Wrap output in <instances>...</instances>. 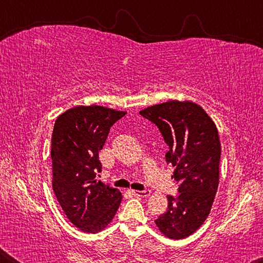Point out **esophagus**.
I'll list each match as a JSON object with an SVG mask.
<instances>
[{
	"mask_svg": "<svg viewBox=\"0 0 263 263\" xmlns=\"http://www.w3.org/2000/svg\"><path fill=\"white\" fill-rule=\"evenodd\" d=\"M132 193L136 196H139V197H148L151 195L149 190H132Z\"/></svg>",
	"mask_w": 263,
	"mask_h": 263,
	"instance_id": "34e87169",
	"label": "esophagus"
}]
</instances>
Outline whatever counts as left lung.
Returning a JSON list of instances; mask_svg holds the SVG:
<instances>
[{
    "label": "left lung",
    "instance_id": "obj_1",
    "mask_svg": "<svg viewBox=\"0 0 263 263\" xmlns=\"http://www.w3.org/2000/svg\"><path fill=\"white\" fill-rule=\"evenodd\" d=\"M161 132L175 167L179 196H167L168 208L155 224L169 239H183L201 228L211 211L219 183L220 141L216 124L193 102L168 101L139 112Z\"/></svg>",
    "mask_w": 263,
    "mask_h": 263
}]
</instances>
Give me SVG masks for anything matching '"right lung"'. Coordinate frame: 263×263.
<instances>
[{
  "label": "right lung",
  "mask_w": 263,
  "mask_h": 263,
  "mask_svg": "<svg viewBox=\"0 0 263 263\" xmlns=\"http://www.w3.org/2000/svg\"><path fill=\"white\" fill-rule=\"evenodd\" d=\"M126 115L101 105H79L57 118L52 133L53 191L69 221L97 233L112 220L121 191L97 181L99 160L110 127Z\"/></svg>",
  "instance_id": "obj_1"
}]
</instances>
